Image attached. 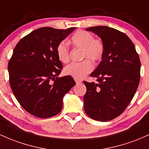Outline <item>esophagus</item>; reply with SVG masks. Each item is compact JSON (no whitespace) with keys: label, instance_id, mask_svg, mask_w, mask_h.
Listing matches in <instances>:
<instances>
[{"label":"esophagus","instance_id":"obj_1","mask_svg":"<svg viewBox=\"0 0 149 149\" xmlns=\"http://www.w3.org/2000/svg\"><path fill=\"white\" fill-rule=\"evenodd\" d=\"M75 81H76V83H81V80H78V79H75Z\"/></svg>","mask_w":149,"mask_h":149}]
</instances>
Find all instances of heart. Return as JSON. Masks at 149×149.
Wrapping results in <instances>:
<instances>
[{"label":"heart","mask_w":149,"mask_h":149,"mask_svg":"<svg viewBox=\"0 0 149 149\" xmlns=\"http://www.w3.org/2000/svg\"><path fill=\"white\" fill-rule=\"evenodd\" d=\"M72 45L76 48L82 49V58H89L93 61H98L104 54V44L100 39H95L93 34L85 30H78L71 37ZM56 54L62 63L69 61V47L65 41H61L56 47ZM86 59L79 63H72L64 68L66 76L75 79L81 80L93 68L92 62Z\"/></svg>","instance_id":"b5f03b06"}]
</instances>
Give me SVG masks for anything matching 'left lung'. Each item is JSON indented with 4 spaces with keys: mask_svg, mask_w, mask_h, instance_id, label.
<instances>
[{
    "mask_svg": "<svg viewBox=\"0 0 149 149\" xmlns=\"http://www.w3.org/2000/svg\"><path fill=\"white\" fill-rule=\"evenodd\" d=\"M104 44V54L91 74L96 82L84 81V109L91 118L107 122L120 116L134 96L140 81L141 63L132 40L107 26L88 27Z\"/></svg>",
    "mask_w": 149,
    "mask_h": 149,
    "instance_id": "1",
    "label": "left lung"
}]
</instances>
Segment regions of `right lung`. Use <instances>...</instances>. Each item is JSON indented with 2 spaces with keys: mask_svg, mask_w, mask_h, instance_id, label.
<instances>
[{
  "mask_svg": "<svg viewBox=\"0 0 149 149\" xmlns=\"http://www.w3.org/2000/svg\"><path fill=\"white\" fill-rule=\"evenodd\" d=\"M75 29L39 28L15 47L8 63L10 85L20 105L35 117L48 118L59 113L63 96L76 85L71 76L57 77L63 66L56 54L58 44Z\"/></svg>",
  "mask_w": 149,
  "mask_h": 149,
  "instance_id": "add662e5",
  "label": "right lung"
}]
</instances>
